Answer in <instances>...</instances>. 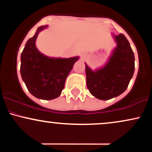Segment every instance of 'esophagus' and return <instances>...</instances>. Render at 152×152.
I'll list each match as a JSON object with an SVG mask.
<instances>
[{
	"instance_id": "obj_1",
	"label": "esophagus",
	"mask_w": 152,
	"mask_h": 152,
	"mask_svg": "<svg viewBox=\"0 0 152 152\" xmlns=\"http://www.w3.org/2000/svg\"><path fill=\"white\" fill-rule=\"evenodd\" d=\"M86 58V54H85V53H83L82 54V58Z\"/></svg>"
}]
</instances>
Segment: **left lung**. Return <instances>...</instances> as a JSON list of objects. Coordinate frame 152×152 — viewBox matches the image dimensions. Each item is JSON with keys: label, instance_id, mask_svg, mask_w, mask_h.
<instances>
[{"label": "left lung", "instance_id": "left-lung-1", "mask_svg": "<svg viewBox=\"0 0 152 152\" xmlns=\"http://www.w3.org/2000/svg\"><path fill=\"white\" fill-rule=\"evenodd\" d=\"M112 34L116 46L107 61L95 70L86 65V86L90 93L100 100H109L126 91L134 73V54L123 34Z\"/></svg>", "mask_w": 152, "mask_h": 152}]
</instances>
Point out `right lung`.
<instances>
[{
  "instance_id": "obj_1",
  "label": "right lung",
  "mask_w": 152,
  "mask_h": 152,
  "mask_svg": "<svg viewBox=\"0 0 152 152\" xmlns=\"http://www.w3.org/2000/svg\"><path fill=\"white\" fill-rule=\"evenodd\" d=\"M48 25L38 28L36 34L26 42L20 56V75L29 92L36 98L51 100L58 97L65 81L79 56L53 58L41 53L36 41L41 31Z\"/></svg>"
}]
</instances>
